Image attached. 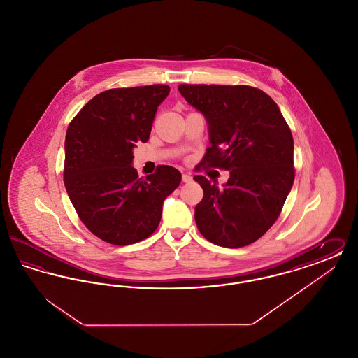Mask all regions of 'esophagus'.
Returning <instances> with one entry per match:
<instances>
[{"label": "esophagus", "mask_w": 358, "mask_h": 358, "mask_svg": "<svg viewBox=\"0 0 358 358\" xmlns=\"http://www.w3.org/2000/svg\"><path fill=\"white\" fill-rule=\"evenodd\" d=\"M193 178H192V176L190 174H187V173H185V174H182V181L184 182H190Z\"/></svg>", "instance_id": "1"}]
</instances>
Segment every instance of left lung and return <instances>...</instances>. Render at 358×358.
<instances>
[{
  "mask_svg": "<svg viewBox=\"0 0 358 358\" xmlns=\"http://www.w3.org/2000/svg\"><path fill=\"white\" fill-rule=\"evenodd\" d=\"M178 91L208 123L203 164L229 171L222 187L193 177L204 190L194 208L197 228L216 245H248L276 222L292 187L289 124L278 104L250 85H180Z\"/></svg>",
  "mask_w": 358,
  "mask_h": 358,
  "instance_id": "8db88e82",
  "label": "left lung"
}]
</instances>
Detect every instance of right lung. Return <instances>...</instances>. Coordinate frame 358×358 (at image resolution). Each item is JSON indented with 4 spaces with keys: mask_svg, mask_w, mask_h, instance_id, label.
<instances>
[{
    "mask_svg": "<svg viewBox=\"0 0 358 358\" xmlns=\"http://www.w3.org/2000/svg\"><path fill=\"white\" fill-rule=\"evenodd\" d=\"M169 85L113 88L94 96L69 123L64 185L85 227L115 245L134 244L157 229L162 204L181 173L161 165L138 177L136 142H148L157 108Z\"/></svg>",
    "mask_w": 358,
    "mask_h": 358,
    "instance_id": "add662e5",
    "label": "right lung"
}]
</instances>
